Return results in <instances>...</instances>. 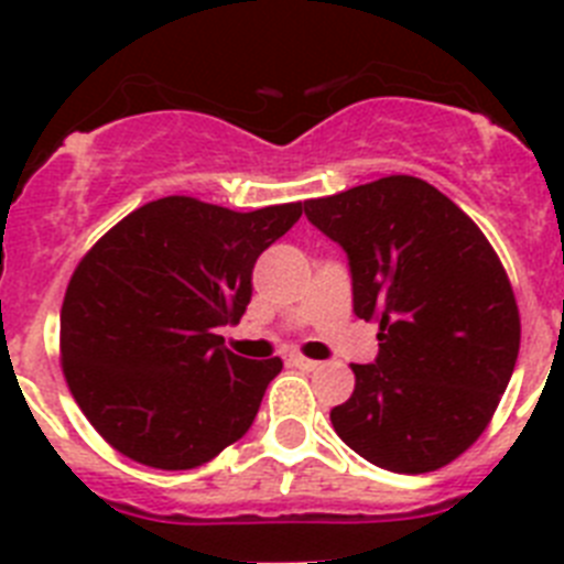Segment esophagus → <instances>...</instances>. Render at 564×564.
<instances>
[{"mask_svg":"<svg viewBox=\"0 0 564 564\" xmlns=\"http://www.w3.org/2000/svg\"><path fill=\"white\" fill-rule=\"evenodd\" d=\"M291 364H293V367H299V370H307V372L316 370V367H318V361H313V358H305L302 352H293Z\"/></svg>","mask_w":564,"mask_h":564,"instance_id":"esophagus-1","label":"esophagus"}]
</instances>
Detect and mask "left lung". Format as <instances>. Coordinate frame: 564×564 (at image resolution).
I'll list each match as a JSON object with an SVG mask.
<instances>
[{
	"mask_svg": "<svg viewBox=\"0 0 564 564\" xmlns=\"http://www.w3.org/2000/svg\"><path fill=\"white\" fill-rule=\"evenodd\" d=\"M305 214L347 251L356 316L378 322L376 364H352L356 390L330 412L333 430L387 471L446 466L486 432L520 352L500 257L410 174L305 200Z\"/></svg>",
	"mask_w": 564,
	"mask_h": 564,
	"instance_id": "obj_1",
	"label": "left lung"
}]
</instances>
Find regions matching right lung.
<instances>
[{
	"label": "right lung",
	"instance_id": "add662e5",
	"mask_svg": "<svg viewBox=\"0 0 564 564\" xmlns=\"http://www.w3.org/2000/svg\"><path fill=\"white\" fill-rule=\"evenodd\" d=\"M302 217L161 197L89 248L62 305V370L98 435L163 471L214 460L251 430L282 358L248 361L217 336L251 302L253 262Z\"/></svg>",
	"mask_w": 564,
	"mask_h": 564
}]
</instances>
